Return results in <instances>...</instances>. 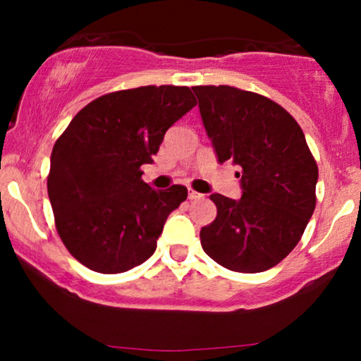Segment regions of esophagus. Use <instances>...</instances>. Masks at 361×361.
Masks as SVG:
<instances>
[{
	"instance_id": "34e87169",
	"label": "esophagus",
	"mask_w": 361,
	"mask_h": 361,
	"mask_svg": "<svg viewBox=\"0 0 361 361\" xmlns=\"http://www.w3.org/2000/svg\"><path fill=\"white\" fill-rule=\"evenodd\" d=\"M188 198H190V200H202V198H204V195L195 192V190H190Z\"/></svg>"
}]
</instances>
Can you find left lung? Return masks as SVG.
I'll return each instance as SVG.
<instances>
[{
  "label": "left lung",
  "mask_w": 361,
  "mask_h": 361,
  "mask_svg": "<svg viewBox=\"0 0 361 361\" xmlns=\"http://www.w3.org/2000/svg\"><path fill=\"white\" fill-rule=\"evenodd\" d=\"M219 163L241 168L239 200L212 193L217 217L202 227L207 255L224 268L259 273L300 241L316 209L317 164L295 118L279 103L233 86H193Z\"/></svg>",
  "instance_id": "8db88e82"
}]
</instances>
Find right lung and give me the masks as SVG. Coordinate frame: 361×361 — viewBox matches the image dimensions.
Returning <instances> with one entry per match:
<instances>
[{
  "label": "right lung",
  "instance_id": "obj_1",
  "mask_svg": "<svg viewBox=\"0 0 361 361\" xmlns=\"http://www.w3.org/2000/svg\"><path fill=\"white\" fill-rule=\"evenodd\" d=\"M193 106L186 86L115 91L88 103L54 144L47 192L57 233L86 268L123 273L154 255L168 215L188 192L154 190L140 166Z\"/></svg>",
  "mask_w": 361,
  "mask_h": 361
}]
</instances>
